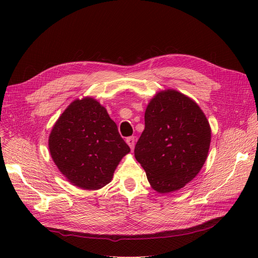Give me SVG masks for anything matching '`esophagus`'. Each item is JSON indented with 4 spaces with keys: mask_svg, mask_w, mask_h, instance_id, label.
Returning <instances> with one entry per match:
<instances>
[{
    "mask_svg": "<svg viewBox=\"0 0 258 258\" xmlns=\"http://www.w3.org/2000/svg\"><path fill=\"white\" fill-rule=\"evenodd\" d=\"M126 143L128 144V146L131 147V150L133 151L135 147V137H128L126 138Z\"/></svg>",
    "mask_w": 258,
    "mask_h": 258,
    "instance_id": "1",
    "label": "esophagus"
}]
</instances>
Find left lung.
I'll list each match as a JSON object with an SVG mask.
<instances>
[{
  "instance_id": "8db88e82",
  "label": "left lung",
  "mask_w": 258,
  "mask_h": 258,
  "mask_svg": "<svg viewBox=\"0 0 258 258\" xmlns=\"http://www.w3.org/2000/svg\"><path fill=\"white\" fill-rule=\"evenodd\" d=\"M144 121L135 158L157 192L177 191L205 164L211 142L209 122L195 100L173 89L156 93Z\"/></svg>"
}]
</instances>
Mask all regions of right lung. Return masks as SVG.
Returning <instances> with one entry per match:
<instances>
[{
    "instance_id": "obj_1",
    "label": "right lung",
    "mask_w": 258,
    "mask_h": 258,
    "mask_svg": "<svg viewBox=\"0 0 258 258\" xmlns=\"http://www.w3.org/2000/svg\"><path fill=\"white\" fill-rule=\"evenodd\" d=\"M48 146L64 178L85 190L110 183L119 162L131 152L106 108L92 97L68 105L51 130Z\"/></svg>"
}]
</instances>
